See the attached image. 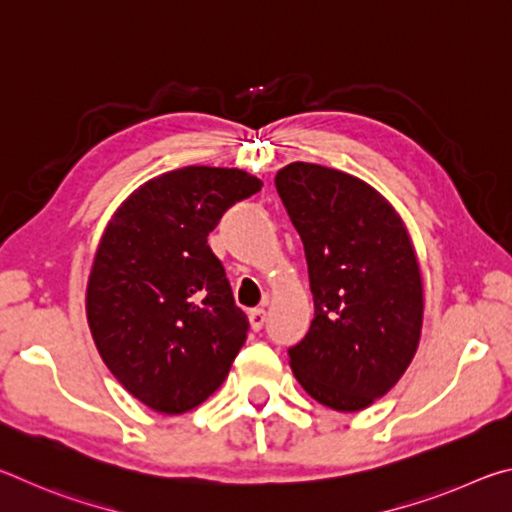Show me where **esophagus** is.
<instances>
[{"label":"esophagus","mask_w":512,"mask_h":512,"mask_svg":"<svg viewBox=\"0 0 512 512\" xmlns=\"http://www.w3.org/2000/svg\"><path fill=\"white\" fill-rule=\"evenodd\" d=\"M248 320H250V327L255 329H262L266 323V309L264 307H257V309H250L248 311Z\"/></svg>","instance_id":"esophagus-1"}]
</instances>
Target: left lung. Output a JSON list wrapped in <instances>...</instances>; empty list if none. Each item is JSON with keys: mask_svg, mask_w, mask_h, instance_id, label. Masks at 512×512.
<instances>
[{"mask_svg": "<svg viewBox=\"0 0 512 512\" xmlns=\"http://www.w3.org/2000/svg\"><path fill=\"white\" fill-rule=\"evenodd\" d=\"M275 187L314 296L291 370L316 402L361 411L400 381L420 343L424 289L409 230L377 189L339 169L291 162Z\"/></svg>", "mask_w": 512, "mask_h": 512, "instance_id": "left-lung-1", "label": "left lung"}]
</instances>
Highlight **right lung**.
<instances>
[{"label": "right lung", "instance_id": "add662e5", "mask_svg": "<svg viewBox=\"0 0 512 512\" xmlns=\"http://www.w3.org/2000/svg\"><path fill=\"white\" fill-rule=\"evenodd\" d=\"M259 189L241 169L183 167L135 189L103 230L88 325L108 370L153 411L203 404L246 343L248 318L207 235Z\"/></svg>", "mask_w": 512, "mask_h": 512}]
</instances>
